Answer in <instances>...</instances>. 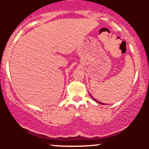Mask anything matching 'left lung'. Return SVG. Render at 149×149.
<instances>
[{
	"label": "left lung",
	"instance_id": "1",
	"mask_svg": "<svg viewBox=\"0 0 149 149\" xmlns=\"http://www.w3.org/2000/svg\"><path fill=\"white\" fill-rule=\"evenodd\" d=\"M90 97H92V99H93V100L95 101V102H97V103H99V104H102V105H103V104H104L103 103H102V102H97V101L96 100H95V98H94V97H92V95H90Z\"/></svg>",
	"mask_w": 149,
	"mask_h": 149
}]
</instances>
